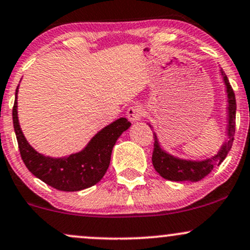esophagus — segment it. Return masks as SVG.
Listing matches in <instances>:
<instances>
[{
  "mask_svg": "<svg viewBox=\"0 0 250 250\" xmlns=\"http://www.w3.org/2000/svg\"><path fill=\"white\" fill-rule=\"evenodd\" d=\"M143 113H145V110H143L142 105L135 104L128 108L127 117L130 122H137L141 120V117L143 116Z\"/></svg>",
  "mask_w": 250,
  "mask_h": 250,
  "instance_id": "1",
  "label": "esophagus"
}]
</instances>
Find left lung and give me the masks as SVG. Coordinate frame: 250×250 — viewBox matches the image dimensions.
<instances>
[{"label": "left lung", "instance_id": "8db88e82", "mask_svg": "<svg viewBox=\"0 0 250 250\" xmlns=\"http://www.w3.org/2000/svg\"><path fill=\"white\" fill-rule=\"evenodd\" d=\"M221 75L223 77V82L227 88V97H228V128H227L228 140L223 143L220 151L215 156L203 160V161H190V160L177 159L163 150L160 146L159 140H157L156 134H154V151L151 161H153L155 170L161 175L163 179L176 181V182H182V181L197 182L207 176L216 166H220L228 155L231 146H233L235 135L236 100H235L234 90L225 71L221 70Z\"/></svg>", "mask_w": 250, "mask_h": 250}]
</instances>
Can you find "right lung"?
Segmentation results:
<instances>
[{
    "instance_id": "1",
    "label": "right lung",
    "mask_w": 250,
    "mask_h": 250,
    "mask_svg": "<svg viewBox=\"0 0 250 250\" xmlns=\"http://www.w3.org/2000/svg\"><path fill=\"white\" fill-rule=\"evenodd\" d=\"M17 90L13 107V123L20 154L31 174L50 187L62 191H79L96 185L110 163L113 147L121 134L130 127L125 117L100 130L83 150L65 157H49L37 153L25 140L17 117Z\"/></svg>"
}]
</instances>
